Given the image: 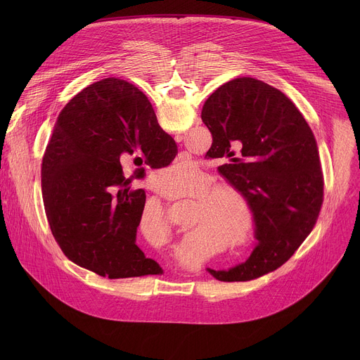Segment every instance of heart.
<instances>
[{
	"label": "heart",
	"instance_id": "b5f03b06",
	"mask_svg": "<svg viewBox=\"0 0 360 360\" xmlns=\"http://www.w3.org/2000/svg\"><path fill=\"white\" fill-rule=\"evenodd\" d=\"M186 172L185 167H174L172 175H182ZM212 185V181L199 175L185 193L186 198H195L192 207L191 226L192 231L185 233V238H195L207 232L219 239L232 242L233 246H245L249 243L255 228V212L249 200L231 185ZM145 225V217L141 221V228ZM150 228V221L146 222ZM155 231H162V221H158Z\"/></svg>",
	"mask_w": 360,
	"mask_h": 360
}]
</instances>
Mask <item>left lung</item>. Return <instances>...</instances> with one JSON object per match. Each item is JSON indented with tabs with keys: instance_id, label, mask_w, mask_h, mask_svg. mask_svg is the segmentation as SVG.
<instances>
[{
	"instance_id": "obj_1",
	"label": "left lung",
	"mask_w": 360,
	"mask_h": 360,
	"mask_svg": "<svg viewBox=\"0 0 360 360\" xmlns=\"http://www.w3.org/2000/svg\"><path fill=\"white\" fill-rule=\"evenodd\" d=\"M200 118L212 134V155L229 158L219 172L252 205L259 240L246 262L208 271L221 282L261 278L289 261L319 218L323 174L315 135L282 91L250 77L221 85Z\"/></svg>"
}]
</instances>
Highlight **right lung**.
I'll list each match as a JSON object with an SVG mask.
<instances>
[{
  "instance_id": "right-lung-1",
  "label": "right lung",
  "mask_w": 360,
  "mask_h": 360,
  "mask_svg": "<svg viewBox=\"0 0 360 360\" xmlns=\"http://www.w3.org/2000/svg\"><path fill=\"white\" fill-rule=\"evenodd\" d=\"M135 152L152 168H164L178 148L143 92L105 78L63 108L41 165L45 215L61 250L75 265L110 279L162 274L135 242L146 195L131 189L121 165Z\"/></svg>"
}]
</instances>
